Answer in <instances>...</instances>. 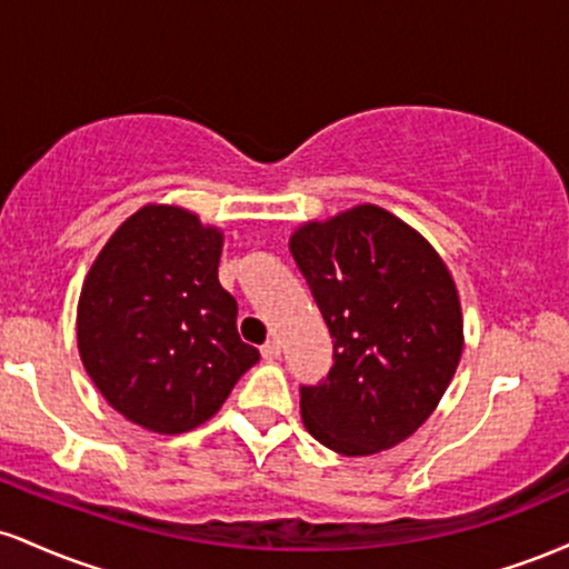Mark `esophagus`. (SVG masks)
<instances>
[{
  "instance_id": "1",
  "label": "esophagus",
  "mask_w": 569,
  "mask_h": 569,
  "mask_svg": "<svg viewBox=\"0 0 569 569\" xmlns=\"http://www.w3.org/2000/svg\"><path fill=\"white\" fill-rule=\"evenodd\" d=\"M262 358L264 361H276V358H280V345L276 339H270V342L262 345Z\"/></svg>"
}]
</instances>
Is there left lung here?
Here are the masks:
<instances>
[{
  "mask_svg": "<svg viewBox=\"0 0 569 569\" xmlns=\"http://www.w3.org/2000/svg\"><path fill=\"white\" fill-rule=\"evenodd\" d=\"M289 248L335 339L326 380L299 388L305 428L345 457L396 447L433 415L462 356L447 264L371 202L307 221Z\"/></svg>",
  "mask_w": 569,
  "mask_h": 569,
  "instance_id": "1",
  "label": "left lung"
}]
</instances>
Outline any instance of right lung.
I'll list each match as a JSON object with an SVG mask.
<instances>
[{"mask_svg":"<svg viewBox=\"0 0 569 569\" xmlns=\"http://www.w3.org/2000/svg\"><path fill=\"white\" fill-rule=\"evenodd\" d=\"M224 234L179 206L139 208L90 267L77 305L84 371L109 407L152 433L211 420L259 361L219 283Z\"/></svg>","mask_w":569,"mask_h":569,"instance_id":"obj_1","label":"right lung"}]
</instances>
